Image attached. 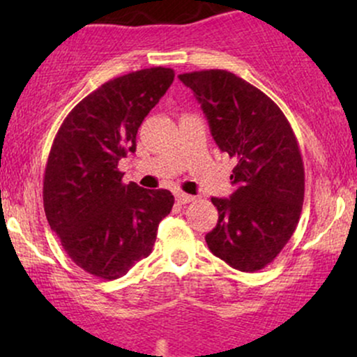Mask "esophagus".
Listing matches in <instances>:
<instances>
[{
	"instance_id": "1",
	"label": "esophagus",
	"mask_w": 357,
	"mask_h": 357,
	"mask_svg": "<svg viewBox=\"0 0 357 357\" xmlns=\"http://www.w3.org/2000/svg\"><path fill=\"white\" fill-rule=\"evenodd\" d=\"M176 202H178L179 204L191 203V202H195V196L186 195V192H183V191H178V192H176Z\"/></svg>"
}]
</instances>
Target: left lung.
I'll list each match as a JSON object with an SVG mask.
<instances>
[{
  "label": "left lung",
  "mask_w": 357,
  "mask_h": 357,
  "mask_svg": "<svg viewBox=\"0 0 357 357\" xmlns=\"http://www.w3.org/2000/svg\"><path fill=\"white\" fill-rule=\"evenodd\" d=\"M223 153L236 161L228 199L211 198L218 223L206 235L213 255L241 272L273 261L296 231L304 203V162L280 107L227 70L181 73Z\"/></svg>",
  "instance_id": "1"
}]
</instances>
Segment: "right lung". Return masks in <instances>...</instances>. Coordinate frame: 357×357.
<instances>
[{"mask_svg":"<svg viewBox=\"0 0 357 357\" xmlns=\"http://www.w3.org/2000/svg\"><path fill=\"white\" fill-rule=\"evenodd\" d=\"M174 80L154 67L105 82L70 110L48 154L43 206L67 255L93 277L116 280L154 247L174 196L122 183L137 129Z\"/></svg>","mask_w":357,"mask_h":357,"instance_id":"right-lung-1","label":"right lung"}]
</instances>
